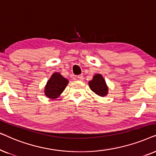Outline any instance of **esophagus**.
Instances as JSON below:
<instances>
[{"mask_svg": "<svg viewBox=\"0 0 156 156\" xmlns=\"http://www.w3.org/2000/svg\"><path fill=\"white\" fill-rule=\"evenodd\" d=\"M77 78H78V79L80 80V81H82V80H83V79H84V77L83 75H80V76H78Z\"/></svg>", "mask_w": 156, "mask_h": 156, "instance_id": "34e87169", "label": "esophagus"}]
</instances>
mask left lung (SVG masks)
<instances>
[{
	"instance_id": "8db88e82",
	"label": "left lung",
	"mask_w": 156,
	"mask_h": 156,
	"mask_svg": "<svg viewBox=\"0 0 156 156\" xmlns=\"http://www.w3.org/2000/svg\"><path fill=\"white\" fill-rule=\"evenodd\" d=\"M90 90L101 97L106 96L108 93V87L103 76L97 73L93 76V79L88 82Z\"/></svg>"
}]
</instances>
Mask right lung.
Instances as JSON below:
<instances>
[{
  "label": "right lung",
  "instance_id": "obj_1",
  "mask_svg": "<svg viewBox=\"0 0 156 156\" xmlns=\"http://www.w3.org/2000/svg\"><path fill=\"white\" fill-rule=\"evenodd\" d=\"M68 80L59 73H53L47 81L45 86L44 93L48 98H58L68 84Z\"/></svg>",
  "mask_w": 156,
  "mask_h": 156
}]
</instances>
